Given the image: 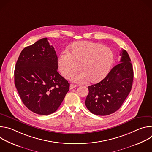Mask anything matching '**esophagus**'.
<instances>
[{"label":"esophagus","mask_w":152,"mask_h":152,"mask_svg":"<svg viewBox=\"0 0 152 152\" xmlns=\"http://www.w3.org/2000/svg\"><path fill=\"white\" fill-rule=\"evenodd\" d=\"M76 86H77V85H75V84H73V83H71V84L70 85V90H72V89L76 88Z\"/></svg>","instance_id":"34e87169"}]
</instances>
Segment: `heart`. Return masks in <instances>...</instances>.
<instances>
[{
	"mask_svg": "<svg viewBox=\"0 0 152 152\" xmlns=\"http://www.w3.org/2000/svg\"><path fill=\"white\" fill-rule=\"evenodd\" d=\"M114 61L112 50L99 43L82 41L74 45L71 53L64 52L58 59L61 74L69 77L80 69L83 73L73 75L71 78L81 82L86 79L90 82L101 80L109 72Z\"/></svg>",
	"mask_w": 152,
	"mask_h": 152,
	"instance_id": "b5f03b06",
	"label": "heart"
}]
</instances>
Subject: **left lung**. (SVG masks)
<instances>
[{"label": "left lung", "instance_id": "1", "mask_svg": "<svg viewBox=\"0 0 152 152\" xmlns=\"http://www.w3.org/2000/svg\"><path fill=\"white\" fill-rule=\"evenodd\" d=\"M118 64L100 82L89 86L85 105L93 114L107 115L117 111L131 91L134 71L131 60L122 50Z\"/></svg>", "mask_w": 152, "mask_h": 152}]
</instances>
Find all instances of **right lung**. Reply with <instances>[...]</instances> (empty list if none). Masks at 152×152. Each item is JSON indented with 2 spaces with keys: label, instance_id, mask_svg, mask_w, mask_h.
Listing matches in <instances>:
<instances>
[{
  "label": "right lung",
  "instance_id": "obj_1",
  "mask_svg": "<svg viewBox=\"0 0 152 152\" xmlns=\"http://www.w3.org/2000/svg\"><path fill=\"white\" fill-rule=\"evenodd\" d=\"M58 57L47 38L21 52L14 70V83L21 100L39 115L55 112L70 89L57 71Z\"/></svg>",
  "mask_w": 152,
  "mask_h": 152
}]
</instances>
